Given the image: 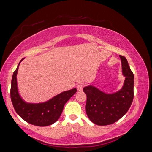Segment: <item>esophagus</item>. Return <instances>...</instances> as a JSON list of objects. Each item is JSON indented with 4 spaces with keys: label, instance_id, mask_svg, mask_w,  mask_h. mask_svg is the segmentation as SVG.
<instances>
[{
    "label": "esophagus",
    "instance_id": "obj_1",
    "mask_svg": "<svg viewBox=\"0 0 152 152\" xmlns=\"http://www.w3.org/2000/svg\"><path fill=\"white\" fill-rule=\"evenodd\" d=\"M83 87H84V83H82V82H81V83H79L77 85L78 91H82V90H83Z\"/></svg>",
    "mask_w": 152,
    "mask_h": 152
}]
</instances>
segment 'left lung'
Returning <instances> with one entry per match:
<instances>
[{
	"label": "left lung",
	"mask_w": 152,
	"mask_h": 152,
	"mask_svg": "<svg viewBox=\"0 0 152 152\" xmlns=\"http://www.w3.org/2000/svg\"><path fill=\"white\" fill-rule=\"evenodd\" d=\"M122 74L125 76L122 88L113 94H106L94 86L85 87L86 110L91 122L98 125H108L120 120L128 111L134 98V74L128 62L120 56Z\"/></svg>",
	"instance_id": "obj_1"
}]
</instances>
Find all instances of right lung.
Masks as SVG:
<instances>
[{
	"label": "right lung",
	"mask_w": 152,
	"mask_h": 152,
	"mask_svg": "<svg viewBox=\"0 0 152 152\" xmlns=\"http://www.w3.org/2000/svg\"><path fill=\"white\" fill-rule=\"evenodd\" d=\"M19 64L12 75L10 88V98L15 110L25 121L33 125L45 127L52 125L58 120L65 103L76 94L77 90L73 88L64 91L43 103H25L22 100L18 91L16 76Z\"/></svg>",
	"instance_id": "obj_1"
}]
</instances>
